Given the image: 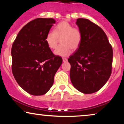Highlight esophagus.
Returning <instances> with one entry per match:
<instances>
[{
	"label": "esophagus",
	"instance_id": "1",
	"mask_svg": "<svg viewBox=\"0 0 124 124\" xmlns=\"http://www.w3.org/2000/svg\"><path fill=\"white\" fill-rule=\"evenodd\" d=\"M62 60H63V62H66L67 61H68V59H67L66 58H63V59H62Z\"/></svg>",
	"mask_w": 124,
	"mask_h": 124
}]
</instances>
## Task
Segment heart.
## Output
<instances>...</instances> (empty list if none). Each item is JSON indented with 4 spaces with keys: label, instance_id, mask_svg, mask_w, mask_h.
Segmentation results:
<instances>
[{
    "label": "heart",
    "instance_id": "b5f03b06",
    "mask_svg": "<svg viewBox=\"0 0 124 124\" xmlns=\"http://www.w3.org/2000/svg\"><path fill=\"white\" fill-rule=\"evenodd\" d=\"M59 38L61 45L54 51L56 56H67L70 54L71 49L76 50L82 40L80 31L67 21L58 23L54 31H49L45 37V42L51 49H55L57 46Z\"/></svg>",
    "mask_w": 124,
    "mask_h": 124
}]
</instances>
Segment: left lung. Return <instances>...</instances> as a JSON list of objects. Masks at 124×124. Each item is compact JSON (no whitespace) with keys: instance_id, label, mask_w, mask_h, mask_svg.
<instances>
[{"instance_id":"8db88e82","label":"left lung","mask_w":124,"mask_h":124,"mask_svg":"<svg viewBox=\"0 0 124 124\" xmlns=\"http://www.w3.org/2000/svg\"><path fill=\"white\" fill-rule=\"evenodd\" d=\"M82 35L79 48L68 59L70 78L78 91L91 94L99 91L111 73L112 48L99 26L86 18L76 23Z\"/></svg>"}]
</instances>
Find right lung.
Instances as JSON below:
<instances>
[{"label": "right lung", "mask_w": 124, "mask_h": 124, "mask_svg": "<svg viewBox=\"0 0 124 124\" xmlns=\"http://www.w3.org/2000/svg\"><path fill=\"white\" fill-rule=\"evenodd\" d=\"M56 21L38 18L19 31L13 44L12 72L24 90L33 96L45 94L52 86L62 59L55 56L45 37Z\"/></svg>", "instance_id": "obj_1"}]
</instances>
